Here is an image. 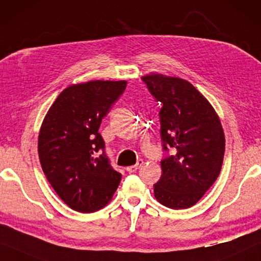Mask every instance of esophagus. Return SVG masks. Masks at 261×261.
Returning a JSON list of instances; mask_svg holds the SVG:
<instances>
[{"label":"esophagus","mask_w":261,"mask_h":261,"mask_svg":"<svg viewBox=\"0 0 261 261\" xmlns=\"http://www.w3.org/2000/svg\"><path fill=\"white\" fill-rule=\"evenodd\" d=\"M142 164H143V161H142V160H139L138 162L135 164V166H130V167H127V168H126V170L129 171V172H135V171H137V170H138L139 167H141Z\"/></svg>","instance_id":"obj_1"}]
</instances>
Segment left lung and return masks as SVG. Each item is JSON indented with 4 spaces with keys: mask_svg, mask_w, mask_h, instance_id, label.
Masks as SVG:
<instances>
[{
    "mask_svg": "<svg viewBox=\"0 0 261 261\" xmlns=\"http://www.w3.org/2000/svg\"><path fill=\"white\" fill-rule=\"evenodd\" d=\"M142 79L162 102L163 146L174 151L161 162L162 176L153 194L168 208H189L199 202L221 171L226 145L221 122L207 98L187 80L157 72Z\"/></svg>",
    "mask_w": 261,
    "mask_h": 261,
    "instance_id": "8db88e82",
    "label": "left lung"
}]
</instances>
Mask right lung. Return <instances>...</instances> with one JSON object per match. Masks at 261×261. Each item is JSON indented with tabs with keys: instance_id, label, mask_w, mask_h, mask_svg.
<instances>
[{
	"instance_id": "obj_1",
	"label": "right lung",
	"mask_w": 261,
	"mask_h": 261,
	"mask_svg": "<svg viewBox=\"0 0 261 261\" xmlns=\"http://www.w3.org/2000/svg\"><path fill=\"white\" fill-rule=\"evenodd\" d=\"M125 87L126 80L73 84L58 95L42 120L38 139L41 168L73 211L97 212L118 188L122 175L110 166L98 130Z\"/></svg>"
}]
</instances>
